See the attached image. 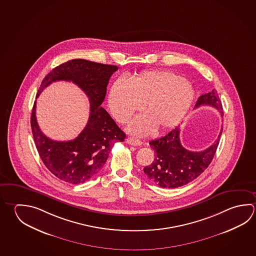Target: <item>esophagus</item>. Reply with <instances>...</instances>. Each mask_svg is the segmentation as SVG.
<instances>
[{
	"instance_id": "esophagus-1",
	"label": "esophagus",
	"mask_w": 256,
	"mask_h": 256,
	"mask_svg": "<svg viewBox=\"0 0 256 256\" xmlns=\"http://www.w3.org/2000/svg\"><path fill=\"white\" fill-rule=\"evenodd\" d=\"M126 142L128 144L132 145V146H140L142 142L140 140L134 139V138H128L126 140Z\"/></svg>"
}]
</instances>
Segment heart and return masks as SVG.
<instances>
[{
    "label": "heart",
    "mask_w": 256,
    "mask_h": 256,
    "mask_svg": "<svg viewBox=\"0 0 256 256\" xmlns=\"http://www.w3.org/2000/svg\"><path fill=\"white\" fill-rule=\"evenodd\" d=\"M194 98L195 91L186 79L170 71L150 70L130 83L116 80L110 89L108 102L112 116L120 122L128 121L144 104L146 114L135 117L128 126L130 134L144 136L155 128L164 132L178 126Z\"/></svg>",
    "instance_id": "1"
}]
</instances>
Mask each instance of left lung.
Segmentation results:
<instances>
[{"label":"left lung","instance_id":"left-lung-1","mask_svg":"<svg viewBox=\"0 0 256 256\" xmlns=\"http://www.w3.org/2000/svg\"><path fill=\"white\" fill-rule=\"evenodd\" d=\"M211 106L218 110L223 117L222 104L216 90L201 96L196 102V107ZM180 127H176L167 134L150 142L154 150L155 158L150 165L144 168L145 175L158 186L175 188L184 186L198 177L208 167L218 146V138L208 149L202 152H190L185 149L180 140Z\"/></svg>","mask_w":256,"mask_h":256}]
</instances>
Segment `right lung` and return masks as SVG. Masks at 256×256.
Segmentation results:
<instances>
[{
    "mask_svg": "<svg viewBox=\"0 0 256 256\" xmlns=\"http://www.w3.org/2000/svg\"><path fill=\"white\" fill-rule=\"evenodd\" d=\"M118 66L86 60H72L58 66L42 80L37 96L56 81H72L84 91L90 102L86 126L78 136L68 142H56L42 132L36 119L34 102L30 126L33 139L42 162L54 176L70 184H79L94 177L102 170L116 142L126 134L102 107L106 86Z\"/></svg>",
    "mask_w": 256,
    "mask_h": 256,
    "instance_id": "1",
    "label": "right lung"
}]
</instances>
